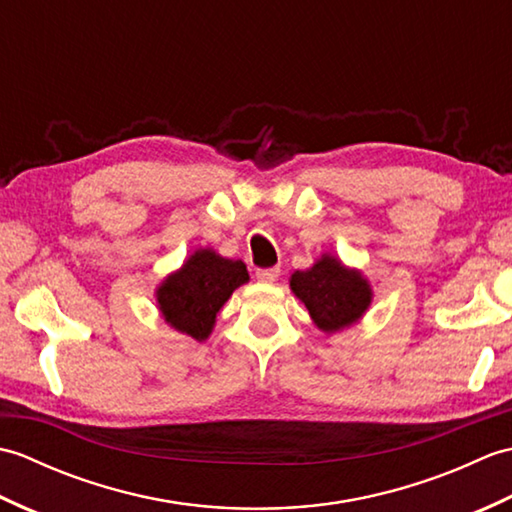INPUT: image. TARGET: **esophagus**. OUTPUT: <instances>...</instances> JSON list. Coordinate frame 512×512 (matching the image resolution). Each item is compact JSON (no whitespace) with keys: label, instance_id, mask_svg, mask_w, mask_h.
Returning <instances> with one entry per match:
<instances>
[{"label":"esophagus","instance_id":"34e87169","mask_svg":"<svg viewBox=\"0 0 512 512\" xmlns=\"http://www.w3.org/2000/svg\"><path fill=\"white\" fill-rule=\"evenodd\" d=\"M255 275L259 281H264V284H273L279 277V268H259Z\"/></svg>","mask_w":512,"mask_h":512}]
</instances>
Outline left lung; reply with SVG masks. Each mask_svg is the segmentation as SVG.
I'll return each instance as SVG.
<instances>
[{"label": "left lung", "instance_id": "8db88e82", "mask_svg": "<svg viewBox=\"0 0 512 512\" xmlns=\"http://www.w3.org/2000/svg\"><path fill=\"white\" fill-rule=\"evenodd\" d=\"M290 288L308 308L314 325L328 334L350 328L372 303V288L361 270L345 268L332 255H321L312 268L292 273Z\"/></svg>", "mask_w": 512, "mask_h": 512}]
</instances>
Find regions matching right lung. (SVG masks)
I'll return each mask as SVG.
<instances>
[{"label": "right lung", "instance_id": "add662e5", "mask_svg": "<svg viewBox=\"0 0 512 512\" xmlns=\"http://www.w3.org/2000/svg\"><path fill=\"white\" fill-rule=\"evenodd\" d=\"M248 281L246 264L239 259H226L211 248H200L171 273L156 290V301L162 319L173 330L206 341L233 290Z\"/></svg>", "mask_w": 512, "mask_h": 512}]
</instances>
